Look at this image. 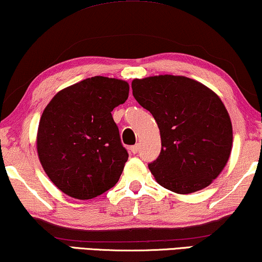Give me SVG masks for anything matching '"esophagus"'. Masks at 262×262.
I'll return each instance as SVG.
<instances>
[{
    "label": "esophagus",
    "instance_id": "1",
    "mask_svg": "<svg viewBox=\"0 0 262 262\" xmlns=\"http://www.w3.org/2000/svg\"><path fill=\"white\" fill-rule=\"evenodd\" d=\"M130 151H131L132 154H137V152L139 151V145H138V144L132 145L131 148H130Z\"/></svg>",
    "mask_w": 262,
    "mask_h": 262
}]
</instances>
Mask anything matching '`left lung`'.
Listing matches in <instances>:
<instances>
[{"label":"left lung","mask_w":262,"mask_h":262,"mask_svg":"<svg viewBox=\"0 0 262 262\" xmlns=\"http://www.w3.org/2000/svg\"><path fill=\"white\" fill-rule=\"evenodd\" d=\"M131 87L160 128L162 149L149 163L155 180L179 194L207 187L232 148L231 120L220 96L198 81L174 75L135 78Z\"/></svg>","instance_id":"left-lung-1"}]
</instances>
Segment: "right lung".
<instances>
[{
  "label": "right lung",
  "instance_id": "obj_1",
  "mask_svg": "<svg viewBox=\"0 0 262 262\" xmlns=\"http://www.w3.org/2000/svg\"><path fill=\"white\" fill-rule=\"evenodd\" d=\"M126 81L94 76L62 89L39 121L37 151L46 175L71 198L87 200L119 180L126 149L112 111L128 98Z\"/></svg>",
  "mask_w": 262,
  "mask_h": 262
}]
</instances>
